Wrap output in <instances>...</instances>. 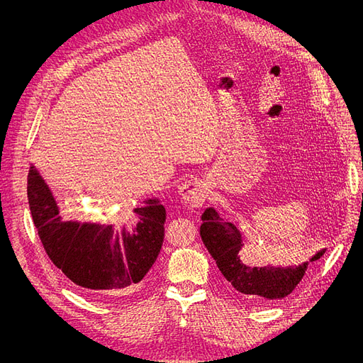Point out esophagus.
Segmentation results:
<instances>
[{"label":"esophagus","mask_w":363,"mask_h":363,"mask_svg":"<svg viewBox=\"0 0 363 363\" xmlns=\"http://www.w3.org/2000/svg\"><path fill=\"white\" fill-rule=\"evenodd\" d=\"M178 193L188 207L196 208L200 207L207 197V185L201 179H188L179 186Z\"/></svg>","instance_id":"1"}]
</instances>
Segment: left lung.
Returning <instances> with one entry per match:
<instances>
[{"instance_id": "1", "label": "left lung", "mask_w": 363, "mask_h": 363, "mask_svg": "<svg viewBox=\"0 0 363 363\" xmlns=\"http://www.w3.org/2000/svg\"><path fill=\"white\" fill-rule=\"evenodd\" d=\"M200 235L225 279L237 291L260 304L272 303L291 294L306 274L309 263L320 259L327 250H319L309 262L301 264H268L263 268H252L242 263L244 244L240 230L234 223L223 220L213 207H207L201 215Z\"/></svg>"}]
</instances>
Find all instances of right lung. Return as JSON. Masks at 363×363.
Returning a JSON list of instances; mask_svg holds the SVG:
<instances>
[{
	"label": "right lung",
	"instance_id": "add662e5",
	"mask_svg": "<svg viewBox=\"0 0 363 363\" xmlns=\"http://www.w3.org/2000/svg\"><path fill=\"white\" fill-rule=\"evenodd\" d=\"M28 200L33 223L51 262L94 296H119L155 264L164 238L166 211L148 199L114 225L65 220L40 170L30 163Z\"/></svg>",
	"mask_w": 363,
	"mask_h": 363
}]
</instances>
